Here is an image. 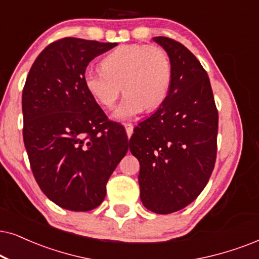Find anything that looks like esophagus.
<instances>
[{
	"label": "esophagus",
	"mask_w": 259,
	"mask_h": 259,
	"mask_svg": "<svg viewBox=\"0 0 259 259\" xmlns=\"http://www.w3.org/2000/svg\"><path fill=\"white\" fill-rule=\"evenodd\" d=\"M124 127H125V130H126V135H127V137L132 136L133 133H134V125H133V124H130V123L124 124Z\"/></svg>",
	"instance_id": "1"
}]
</instances>
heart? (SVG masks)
<instances>
[{"label":"heart","instance_id":"1","mask_svg":"<svg viewBox=\"0 0 259 259\" xmlns=\"http://www.w3.org/2000/svg\"><path fill=\"white\" fill-rule=\"evenodd\" d=\"M103 70L88 69L83 83L90 96L111 109L125 92L112 114L116 120H129L143 110H156L168 96L172 64L165 50L145 44L120 45L101 61Z\"/></svg>","mask_w":259,"mask_h":259}]
</instances>
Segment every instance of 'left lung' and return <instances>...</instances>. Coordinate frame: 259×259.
Listing matches in <instances>:
<instances>
[{
	"mask_svg": "<svg viewBox=\"0 0 259 259\" xmlns=\"http://www.w3.org/2000/svg\"><path fill=\"white\" fill-rule=\"evenodd\" d=\"M153 40L171 60V88L161 106L134 129L129 142L140 161L143 205L171 214L194 202L210 178L219 116L208 74L194 54L171 38Z\"/></svg>",
	"mask_w": 259,
	"mask_h": 259,
	"instance_id": "obj_1",
	"label": "left lung"
}]
</instances>
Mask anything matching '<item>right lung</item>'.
<instances>
[{
    "label": "right lung",
    "mask_w": 259,
    "mask_h": 259,
    "mask_svg": "<svg viewBox=\"0 0 259 259\" xmlns=\"http://www.w3.org/2000/svg\"><path fill=\"white\" fill-rule=\"evenodd\" d=\"M117 42L63 38L40 52L22 91L24 142L45 196L73 211L101 204L106 183L129 148L123 125L107 120L83 74Z\"/></svg>",
    "instance_id": "1"
}]
</instances>
